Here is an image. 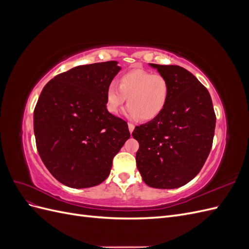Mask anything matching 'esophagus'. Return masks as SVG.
Segmentation results:
<instances>
[{
	"label": "esophagus",
	"instance_id": "esophagus-1",
	"mask_svg": "<svg viewBox=\"0 0 249 249\" xmlns=\"http://www.w3.org/2000/svg\"><path fill=\"white\" fill-rule=\"evenodd\" d=\"M127 126H129V131H130V133L132 134L133 131H134V129H135L134 124H127Z\"/></svg>",
	"mask_w": 249,
	"mask_h": 249
}]
</instances>
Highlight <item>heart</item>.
Returning <instances> with one entry per match:
<instances>
[{
    "label": "heart",
    "instance_id": "obj_1",
    "mask_svg": "<svg viewBox=\"0 0 249 249\" xmlns=\"http://www.w3.org/2000/svg\"><path fill=\"white\" fill-rule=\"evenodd\" d=\"M127 97L129 106L124 114L126 118L149 122L159 116L168 102V81L160 73L145 70H134L123 73L118 86L111 83L106 90V108L117 114Z\"/></svg>",
    "mask_w": 249,
    "mask_h": 249
}]
</instances>
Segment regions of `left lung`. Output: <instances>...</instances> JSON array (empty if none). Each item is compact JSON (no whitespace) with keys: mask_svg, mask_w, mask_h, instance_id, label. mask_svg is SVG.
I'll return each mask as SVG.
<instances>
[{"mask_svg":"<svg viewBox=\"0 0 249 249\" xmlns=\"http://www.w3.org/2000/svg\"><path fill=\"white\" fill-rule=\"evenodd\" d=\"M166 78L169 97L161 114L135 127L137 168L143 182L175 189L196 177L212 147L216 116L207 88L178 65L148 63Z\"/></svg>","mask_w":249,"mask_h":249,"instance_id":"1","label":"left lung"}]
</instances>
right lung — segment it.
Segmentation results:
<instances>
[{"mask_svg": "<svg viewBox=\"0 0 249 249\" xmlns=\"http://www.w3.org/2000/svg\"><path fill=\"white\" fill-rule=\"evenodd\" d=\"M122 70L117 61L79 65L43 87L34 110L36 146L52 176L81 189L101 184L130 138L122 118L106 108V90Z\"/></svg>", "mask_w": 249, "mask_h": 249, "instance_id": "obj_1", "label": "right lung"}]
</instances>
